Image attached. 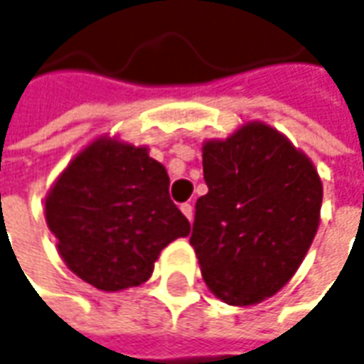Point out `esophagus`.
Masks as SVG:
<instances>
[{
	"mask_svg": "<svg viewBox=\"0 0 364 364\" xmlns=\"http://www.w3.org/2000/svg\"><path fill=\"white\" fill-rule=\"evenodd\" d=\"M180 210L184 212V216H186L188 220L192 222V218H194V206H192V204H182V206H180Z\"/></svg>",
	"mask_w": 364,
	"mask_h": 364,
	"instance_id": "obj_1",
	"label": "esophagus"
}]
</instances>
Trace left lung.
<instances>
[{
    "label": "left lung",
    "instance_id": "8db88e82",
    "mask_svg": "<svg viewBox=\"0 0 364 364\" xmlns=\"http://www.w3.org/2000/svg\"><path fill=\"white\" fill-rule=\"evenodd\" d=\"M208 194L190 245L202 279L226 304L277 294L299 270L321 222L323 182L306 154L264 122L202 146Z\"/></svg>",
    "mask_w": 364,
    "mask_h": 364
}]
</instances>
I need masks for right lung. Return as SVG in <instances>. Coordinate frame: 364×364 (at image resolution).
Returning a JSON list of instances; mask_svg holds the SVG:
<instances>
[{"label": "right lung", "mask_w": 364, "mask_h": 364, "mask_svg": "<svg viewBox=\"0 0 364 364\" xmlns=\"http://www.w3.org/2000/svg\"><path fill=\"white\" fill-rule=\"evenodd\" d=\"M168 186L146 146L108 136L87 144L46 196V222L68 268L104 292L146 282L162 248L190 234Z\"/></svg>", "instance_id": "obj_1"}]
</instances>
